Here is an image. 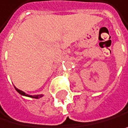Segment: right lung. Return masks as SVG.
Wrapping results in <instances>:
<instances>
[{"instance_id": "add662e5", "label": "right lung", "mask_w": 128, "mask_h": 128, "mask_svg": "<svg viewBox=\"0 0 128 128\" xmlns=\"http://www.w3.org/2000/svg\"><path fill=\"white\" fill-rule=\"evenodd\" d=\"M15 88H16V90L20 94H21V95H23V96H29V97H32V98H36V99H38V98H40V97H42V94H40V95H35V96H31V95H28V94H26L24 92H23V91H21V90H18V88H16L15 87Z\"/></svg>"}]
</instances>
